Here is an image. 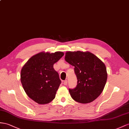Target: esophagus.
Segmentation results:
<instances>
[{"label":"esophagus","mask_w":129,"mask_h":129,"mask_svg":"<svg viewBox=\"0 0 129 129\" xmlns=\"http://www.w3.org/2000/svg\"><path fill=\"white\" fill-rule=\"evenodd\" d=\"M64 85H67V84H68V81L67 80H65L64 81Z\"/></svg>","instance_id":"34e87169"}]
</instances>
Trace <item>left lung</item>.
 <instances>
[{"mask_svg": "<svg viewBox=\"0 0 129 129\" xmlns=\"http://www.w3.org/2000/svg\"><path fill=\"white\" fill-rule=\"evenodd\" d=\"M65 59L75 67L77 84L69 89L71 98L82 104L95 100L103 91L107 78L105 64L89 52H67Z\"/></svg>", "mask_w": 129, "mask_h": 129, "instance_id": "1", "label": "left lung"}]
</instances>
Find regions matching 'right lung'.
<instances>
[{"label": "right lung", "instance_id": "1", "mask_svg": "<svg viewBox=\"0 0 129 129\" xmlns=\"http://www.w3.org/2000/svg\"><path fill=\"white\" fill-rule=\"evenodd\" d=\"M64 53L40 52L33 55L23 67L21 81L28 96L39 104H47L55 98L61 83L53 65Z\"/></svg>", "mask_w": 129, "mask_h": 129}]
</instances>
